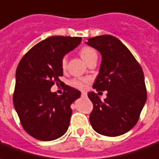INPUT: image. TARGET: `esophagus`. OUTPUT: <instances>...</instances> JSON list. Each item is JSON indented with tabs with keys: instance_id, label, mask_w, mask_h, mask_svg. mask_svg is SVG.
I'll return each mask as SVG.
<instances>
[{
	"instance_id": "obj_1",
	"label": "esophagus",
	"mask_w": 159,
	"mask_h": 159,
	"mask_svg": "<svg viewBox=\"0 0 159 159\" xmlns=\"http://www.w3.org/2000/svg\"><path fill=\"white\" fill-rule=\"evenodd\" d=\"M82 97L83 98H86L87 97V93L86 92H82Z\"/></svg>"
}]
</instances>
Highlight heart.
<instances>
[{"label":"heart","instance_id":"b5f03b06","mask_svg":"<svg viewBox=\"0 0 159 159\" xmlns=\"http://www.w3.org/2000/svg\"><path fill=\"white\" fill-rule=\"evenodd\" d=\"M80 56L85 61V62H87L89 59H91L93 57L97 56V52H96V50L94 48H89V47H84L80 50ZM66 65H67V57H64L61 60V66H62L63 69H65ZM88 83L89 79H87V78L75 79L71 82L72 85H74L75 87L81 89H84L86 88Z\"/></svg>","mask_w":159,"mask_h":159}]
</instances>
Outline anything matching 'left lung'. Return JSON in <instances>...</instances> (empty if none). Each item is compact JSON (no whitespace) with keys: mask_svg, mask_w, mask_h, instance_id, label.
Here are the masks:
<instances>
[{"mask_svg":"<svg viewBox=\"0 0 159 159\" xmlns=\"http://www.w3.org/2000/svg\"><path fill=\"white\" fill-rule=\"evenodd\" d=\"M85 43L102 56L93 88L107 91L103 100L93 91L88 93L93 103L90 125L103 136L123 135L138 123L147 99L143 70L127 47L113 35L89 38Z\"/></svg>","mask_w":159,"mask_h":159,"instance_id":"left-lung-1","label":"left lung"}]
</instances>
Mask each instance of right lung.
Returning <instances> with one entry per match:
<instances>
[{
    "label": "right lung",
    "instance_id": "obj_1",
    "mask_svg": "<svg viewBox=\"0 0 159 159\" xmlns=\"http://www.w3.org/2000/svg\"><path fill=\"white\" fill-rule=\"evenodd\" d=\"M81 42V37L50 36L34 45L18 64L14 106L23 129L34 139L55 140L69 128L70 105L81 92L66 85L65 91L58 96L50 89L63 75V57Z\"/></svg>",
    "mask_w": 159,
    "mask_h": 159
}]
</instances>
